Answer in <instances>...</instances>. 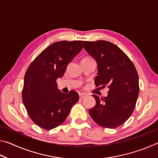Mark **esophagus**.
Returning a JSON list of instances; mask_svg holds the SVG:
<instances>
[{
    "label": "esophagus",
    "mask_w": 158,
    "mask_h": 158,
    "mask_svg": "<svg viewBox=\"0 0 158 158\" xmlns=\"http://www.w3.org/2000/svg\"><path fill=\"white\" fill-rule=\"evenodd\" d=\"M85 96H86V94H85V93H79V99L80 100H82L83 98H84Z\"/></svg>",
    "instance_id": "obj_1"
}]
</instances>
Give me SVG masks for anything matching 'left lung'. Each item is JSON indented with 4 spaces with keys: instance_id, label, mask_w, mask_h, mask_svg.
<instances>
[{
    "instance_id": "8db88e82",
    "label": "left lung",
    "mask_w": 158,
    "mask_h": 158,
    "mask_svg": "<svg viewBox=\"0 0 158 158\" xmlns=\"http://www.w3.org/2000/svg\"><path fill=\"white\" fill-rule=\"evenodd\" d=\"M84 47L98 64L96 87L109 88L106 97L93 95L96 105L89 114L101 127L116 128L123 124L135 110L139 93L137 69L129 57L110 42L84 41Z\"/></svg>"
}]
</instances>
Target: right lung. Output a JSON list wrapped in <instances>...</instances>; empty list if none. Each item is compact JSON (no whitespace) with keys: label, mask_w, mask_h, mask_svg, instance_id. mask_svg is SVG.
Returning a JSON list of instances; mask_svg holds the SVG:
<instances>
[{"label":"right lung","mask_w":158,"mask_h":158,"mask_svg":"<svg viewBox=\"0 0 158 158\" xmlns=\"http://www.w3.org/2000/svg\"><path fill=\"white\" fill-rule=\"evenodd\" d=\"M83 49V42L60 41L40 53L26 72L22 101L35 124L52 130L65 121L71 108L79 100L74 90L63 93L56 79L65 74L68 64Z\"/></svg>","instance_id":"obj_1"}]
</instances>
